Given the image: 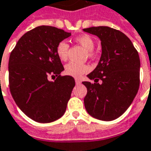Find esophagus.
I'll return each instance as SVG.
<instances>
[{
    "label": "esophagus",
    "mask_w": 151,
    "mask_h": 151,
    "mask_svg": "<svg viewBox=\"0 0 151 151\" xmlns=\"http://www.w3.org/2000/svg\"><path fill=\"white\" fill-rule=\"evenodd\" d=\"M75 83H76V84H77V85H78V84H81V81H80L79 79L76 78L75 79Z\"/></svg>",
    "instance_id": "1"
}]
</instances>
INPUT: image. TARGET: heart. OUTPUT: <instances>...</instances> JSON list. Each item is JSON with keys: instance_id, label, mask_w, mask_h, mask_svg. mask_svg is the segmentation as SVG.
Instances as JSON below:
<instances>
[{"instance_id": "obj_1", "label": "heart", "mask_w": 151, "mask_h": 151, "mask_svg": "<svg viewBox=\"0 0 151 151\" xmlns=\"http://www.w3.org/2000/svg\"><path fill=\"white\" fill-rule=\"evenodd\" d=\"M75 41L78 43L83 49L86 50V56L92 57L94 55L93 49L95 47V41L90 35H81L77 37ZM69 46L65 41L58 43L56 46V54L59 59L62 61H66L68 57ZM90 71V67L87 65L78 64L75 62H69L65 65V72L67 75L72 76L73 78H80L84 73Z\"/></svg>"}]
</instances>
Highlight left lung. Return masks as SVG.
<instances>
[{"label": "left lung", "mask_w": 151, "mask_h": 151, "mask_svg": "<svg viewBox=\"0 0 151 151\" xmlns=\"http://www.w3.org/2000/svg\"><path fill=\"white\" fill-rule=\"evenodd\" d=\"M83 31L97 36L102 46L98 65L87 75L95 83L83 82L87 89L85 108L97 119H116L130 106L139 89L137 50L127 36L114 28L99 26L84 28Z\"/></svg>", "instance_id": "obj_1"}]
</instances>
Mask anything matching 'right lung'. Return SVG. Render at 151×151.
I'll use <instances>...</instances> for the list:
<instances>
[{
  "label": "right lung",
  "mask_w": 151,
  "mask_h": 151,
  "mask_svg": "<svg viewBox=\"0 0 151 151\" xmlns=\"http://www.w3.org/2000/svg\"><path fill=\"white\" fill-rule=\"evenodd\" d=\"M71 35L52 26H39L18 41L9 60L10 93L19 108L31 119L50 123L65 114L75 86L56 54L58 43ZM57 76L54 82L50 76Z\"/></svg>",
  "instance_id": "add662e5"
}]
</instances>
